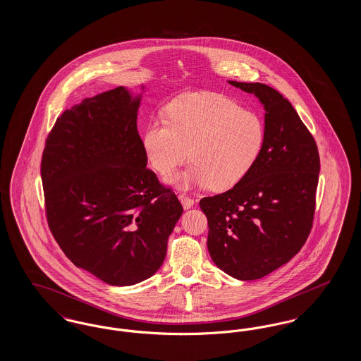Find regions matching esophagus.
Returning a JSON list of instances; mask_svg holds the SVG:
<instances>
[{
    "instance_id": "1",
    "label": "esophagus",
    "mask_w": 361,
    "mask_h": 361,
    "mask_svg": "<svg viewBox=\"0 0 361 361\" xmlns=\"http://www.w3.org/2000/svg\"><path fill=\"white\" fill-rule=\"evenodd\" d=\"M178 199H180V202H181V204H183V207L185 208V209H188V208H190V207H193V204H195V202H193V199H190L189 196H187V195H178Z\"/></svg>"
}]
</instances>
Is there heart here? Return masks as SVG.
Wrapping results in <instances>:
<instances>
[{
  "label": "heart",
  "mask_w": 361,
  "mask_h": 361,
  "mask_svg": "<svg viewBox=\"0 0 361 361\" xmlns=\"http://www.w3.org/2000/svg\"><path fill=\"white\" fill-rule=\"evenodd\" d=\"M168 121L150 123L143 134V150L157 172L171 176L189 157L188 171L171 181L180 187L212 185L228 189L255 165L264 143V124L252 111L230 97L188 93L173 100Z\"/></svg>",
  "instance_id": "heart-1"
}]
</instances>
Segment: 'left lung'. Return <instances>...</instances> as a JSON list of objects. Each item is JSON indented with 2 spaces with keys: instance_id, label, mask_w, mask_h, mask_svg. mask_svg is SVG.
I'll return each instance as SVG.
<instances>
[{
  "instance_id": "left-lung-1",
  "label": "left lung",
  "mask_w": 361,
  "mask_h": 361,
  "mask_svg": "<svg viewBox=\"0 0 361 361\" xmlns=\"http://www.w3.org/2000/svg\"><path fill=\"white\" fill-rule=\"evenodd\" d=\"M255 93L265 109L264 143L247 174L224 193L203 197L209 256L227 275L256 280L287 264L309 237L319 154L291 103L265 84L228 81Z\"/></svg>"
}]
</instances>
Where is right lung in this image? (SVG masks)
I'll use <instances>...</instances> for the list:
<instances>
[{
  "instance_id": "add662e5",
  "label": "right lung",
  "mask_w": 361,
  "mask_h": 361,
  "mask_svg": "<svg viewBox=\"0 0 361 361\" xmlns=\"http://www.w3.org/2000/svg\"><path fill=\"white\" fill-rule=\"evenodd\" d=\"M140 96L118 86L65 111L42 155L46 216L66 257L111 286H133L162 265L183 214L147 169L137 133Z\"/></svg>"
}]
</instances>
